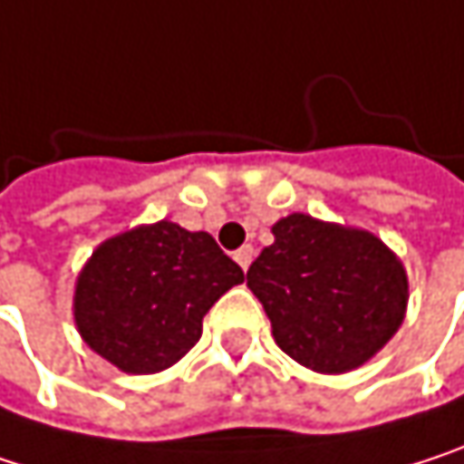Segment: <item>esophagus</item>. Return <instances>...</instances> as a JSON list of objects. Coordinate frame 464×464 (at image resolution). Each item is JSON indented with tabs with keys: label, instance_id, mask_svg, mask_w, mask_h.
Returning a JSON list of instances; mask_svg holds the SVG:
<instances>
[{
	"label": "esophagus",
	"instance_id": "obj_1",
	"mask_svg": "<svg viewBox=\"0 0 464 464\" xmlns=\"http://www.w3.org/2000/svg\"><path fill=\"white\" fill-rule=\"evenodd\" d=\"M235 262H237L243 270H248V267H251V262H254V248H251V246L237 248V251H235Z\"/></svg>",
	"mask_w": 464,
	"mask_h": 464
}]
</instances>
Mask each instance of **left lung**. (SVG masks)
Wrapping results in <instances>:
<instances>
[{"instance_id":"1","label":"left lung","mask_w":464,"mask_h":464,"mask_svg":"<svg viewBox=\"0 0 464 464\" xmlns=\"http://www.w3.org/2000/svg\"><path fill=\"white\" fill-rule=\"evenodd\" d=\"M248 267L273 338L316 372H348L392 341L405 319L402 262L364 229L292 213Z\"/></svg>"}]
</instances>
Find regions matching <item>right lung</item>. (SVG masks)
Wrapping results in <instances>:
<instances>
[{
    "mask_svg": "<svg viewBox=\"0 0 464 464\" xmlns=\"http://www.w3.org/2000/svg\"><path fill=\"white\" fill-rule=\"evenodd\" d=\"M243 270L208 232L172 221L105 240L75 284V324L102 359L131 375L159 372L188 353L213 303Z\"/></svg>",
    "mask_w": 464,
    "mask_h": 464,
    "instance_id": "right-lung-1",
    "label": "right lung"
}]
</instances>
